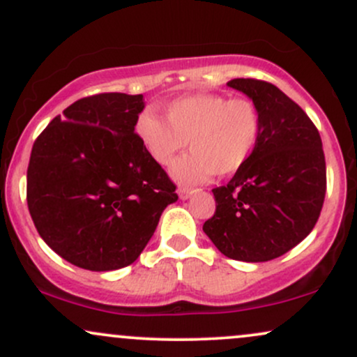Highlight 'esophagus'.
Here are the masks:
<instances>
[{
	"label": "esophagus",
	"mask_w": 357,
	"mask_h": 357,
	"mask_svg": "<svg viewBox=\"0 0 357 357\" xmlns=\"http://www.w3.org/2000/svg\"><path fill=\"white\" fill-rule=\"evenodd\" d=\"M178 195L181 199H188L192 195V190H190V188H179Z\"/></svg>",
	"instance_id": "1"
}]
</instances>
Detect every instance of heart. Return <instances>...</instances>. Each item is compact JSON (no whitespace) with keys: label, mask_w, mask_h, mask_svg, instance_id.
Segmentation results:
<instances>
[{"label":"heart","mask_w":357,"mask_h":357,"mask_svg":"<svg viewBox=\"0 0 357 357\" xmlns=\"http://www.w3.org/2000/svg\"><path fill=\"white\" fill-rule=\"evenodd\" d=\"M261 129L264 119L255 102L218 93L174 99L166 105V121L151 110L136 121L139 141L159 166H169L188 142L191 153L173 166V178L186 186L240 171L255 153Z\"/></svg>","instance_id":"obj_1"}]
</instances>
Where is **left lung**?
Wrapping results in <instances>:
<instances>
[{"mask_svg":"<svg viewBox=\"0 0 357 357\" xmlns=\"http://www.w3.org/2000/svg\"><path fill=\"white\" fill-rule=\"evenodd\" d=\"M260 107L264 129L255 153L227 186L213 190L216 211L203 231L225 257L268 261L312 231L326 198V158L317 127L280 89L233 79Z\"/></svg>","mask_w":357,"mask_h":357,"instance_id":"8db88e82","label":"left lung"}]
</instances>
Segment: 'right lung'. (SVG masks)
<instances>
[{"mask_svg": "<svg viewBox=\"0 0 357 357\" xmlns=\"http://www.w3.org/2000/svg\"><path fill=\"white\" fill-rule=\"evenodd\" d=\"M142 109L141 93L84 97L36 137L28 210L45 243L72 265L92 272L130 265L178 199L134 130Z\"/></svg>", "mask_w": 357, "mask_h": 357, "instance_id": "obj_1", "label": "right lung"}]
</instances>
